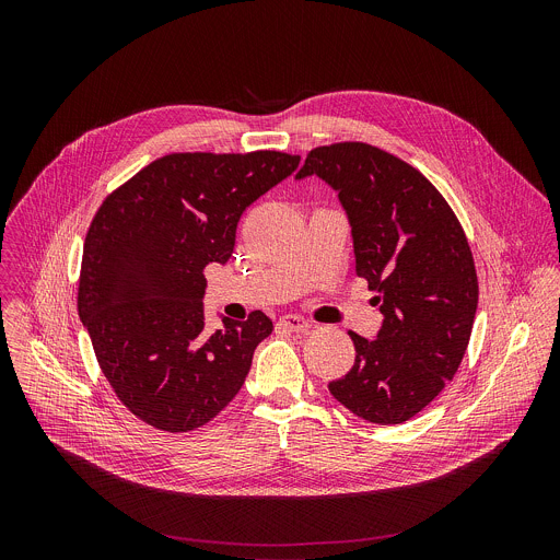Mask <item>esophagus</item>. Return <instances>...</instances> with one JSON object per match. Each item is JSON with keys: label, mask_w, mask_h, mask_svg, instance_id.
I'll return each instance as SVG.
<instances>
[{"label": "esophagus", "mask_w": 560, "mask_h": 560, "mask_svg": "<svg viewBox=\"0 0 560 560\" xmlns=\"http://www.w3.org/2000/svg\"><path fill=\"white\" fill-rule=\"evenodd\" d=\"M277 326L283 328V330H290V332H303V330L310 328V324L305 322V318H303V316H296V314H285V316H281L279 322H277Z\"/></svg>", "instance_id": "34e87169"}]
</instances>
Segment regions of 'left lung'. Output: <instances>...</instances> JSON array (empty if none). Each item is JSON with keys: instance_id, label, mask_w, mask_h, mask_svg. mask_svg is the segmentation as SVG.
<instances>
[{"instance_id": "obj_1", "label": "left lung", "mask_w": 560, "mask_h": 560, "mask_svg": "<svg viewBox=\"0 0 560 560\" xmlns=\"http://www.w3.org/2000/svg\"><path fill=\"white\" fill-rule=\"evenodd\" d=\"M312 175L339 195L357 277L383 314L376 339L350 332L354 365L328 387L370 423H404L454 378L469 343L478 281L465 232L417 168L370 143L310 150L296 179Z\"/></svg>"}]
</instances>
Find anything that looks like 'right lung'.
Returning a JSON list of instances; mask_svg holds the SVG:
<instances>
[{"mask_svg":"<svg viewBox=\"0 0 560 560\" xmlns=\"http://www.w3.org/2000/svg\"><path fill=\"white\" fill-rule=\"evenodd\" d=\"M296 154L177 152L148 164L97 210L79 275V318L119 401L143 423L190 432L242 389L272 322L223 316L208 332V264H225L244 210L290 177Z\"/></svg>","mask_w":560,"mask_h":560,"instance_id":"1","label":"right lung"}]
</instances>
